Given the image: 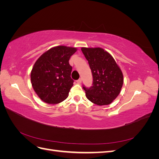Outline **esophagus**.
Here are the masks:
<instances>
[{"label": "esophagus", "mask_w": 159, "mask_h": 159, "mask_svg": "<svg viewBox=\"0 0 159 159\" xmlns=\"http://www.w3.org/2000/svg\"><path fill=\"white\" fill-rule=\"evenodd\" d=\"M81 81H82V80H81V78H80L79 80H78L76 81V82L78 83V84H80L81 83Z\"/></svg>", "instance_id": "obj_1"}]
</instances>
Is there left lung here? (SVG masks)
<instances>
[{"label":"left lung","instance_id":"obj_1","mask_svg":"<svg viewBox=\"0 0 159 159\" xmlns=\"http://www.w3.org/2000/svg\"><path fill=\"white\" fill-rule=\"evenodd\" d=\"M93 76L90 88L83 85L86 98L90 102L105 105L112 103L121 91L123 73L110 54L101 48H81Z\"/></svg>","mask_w":159,"mask_h":159}]
</instances>
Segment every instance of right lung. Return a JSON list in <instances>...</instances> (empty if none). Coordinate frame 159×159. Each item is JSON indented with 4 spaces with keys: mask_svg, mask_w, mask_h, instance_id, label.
I'll return each mask as SVG.
<instances>
[{
    "mask_svg": "<svg viewBox=\"0 0 159 159\" xmlns=\"http://www.w3.org/2000/svg\"><path fill=\"white\" fill-rule=\"evenodd\" d=\"M75 48L58 46L44 53L35 62L30 78L34 90L43 102L56 104L68 98L74 80L70 57Z\"/></svg>",
    "mask_w": 159,
    "mask_h": 159,
    "instance_id": "obj_1",
    "label": "right lung"
}]
</instances>
